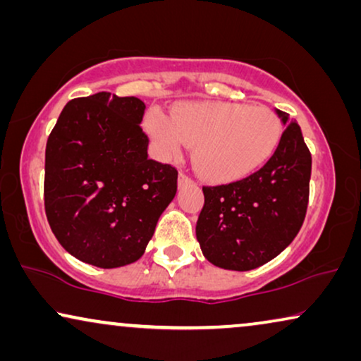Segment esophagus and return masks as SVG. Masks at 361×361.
Instances as JSON below:
<instances>
[{"label": "esophagus", "mask_w": 361, "mask_h": 361, "mask_svg": "<svg viewBox=\"0 0 361 361\" xmlns=\"http://www.w3.org/2000/svg\"><path fill=\"white\" fill-rule=\"evenodd\" d=\"M177 184H179V187H184V185H189L192 184V179L187 174H184V172H180L179 176V180H177Z\"/></svg>", "instance_id": "esophagus-1"}]
</instances>
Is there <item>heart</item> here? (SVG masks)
Here are the masks:
<instances>
[{
    "mask_svg": "<svg viewBox=\"0 0 361 361\" xmlns=\"http://www.w3.org/2000/svg\"><path fill=\"white\" fill-rule=\"evenodd\" d=\"M146 131L162 157L194 146V164L205 180L221 184L251 174L273 156L281 123L268 106L241 103L190 102L172 118L152 111Z\"/></svg>",
    "mask_w": 361,
    "mask_h": 361,
    "instance_id": "obj_1",
    "label": "heart"
}]
</instances>
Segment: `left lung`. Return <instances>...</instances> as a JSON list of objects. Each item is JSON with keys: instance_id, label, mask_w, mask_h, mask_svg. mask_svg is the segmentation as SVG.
<instances>
[{"instance_id": "8db88e82", "label": "left lung", "mask_w": 361, "mask_h": 361, "mask_svg": "<svg viewBox=\"0 0 361 361\" xmlns=\"http://www.w3.org/2000/svg\"><path fill=\"white\" fill-rule=\"evenodd\" d=\"M284 131L259 171L226 185L204 187L195 235L207 261L250 271L276 258L302 226L312 157L298 123L276 110Z\"/></svg>"}]
</instances>
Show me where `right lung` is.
Listing matches in <instances>:
<instances>
[{
  "instance_id": "add662e5",
  "label": "right lung",
  "mask_w": 361,
  "mask_h": 361,
  "mask_svg": "<svg viewBox=\"0 0 361 361\" xmlns=\"http://www.w3.org/2000/svg\"><path fill=\"white\" fill-rule=\"evenodd\" d=\"M146 105L98 92L68 102L46 146L44 205L63 250L111 269L135 263L177 192V171L147 157Z\"/></svg>"
}]
</instances>
